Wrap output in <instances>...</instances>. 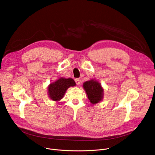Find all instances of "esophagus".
Here are the masks:
<instances>
[{
    "label": "esophagus",
    "mask_w": 155,
    "mask_h": 155,
    "mask_svg": "<svg viewBox=\"0 0 155 155\" xmlns=\"http://www.w3.org/2000/svg\"><path fill=\"white\" fill-rule=\"evenodd\" d=\"M75 81L77 84H80V81H81L80 78H76V79L75 80Z\"/></svg>",
    "instance_id": "obj_1"
}]
</instances>
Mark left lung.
I'll return each instance as SVG.
<instances>
[{
    "mask_svg": "<svg viewBox=\"0 0 155 155\" xmlns=\"http://www.w3.org/2000/svg\"><path fill=\"white\" fill-rule=\"evenodd\" d=\"M83 87L91 103L95 104L102 99L104 90L99 82L93 80L85 81Z\"/></svg>",
    "mask_w": 155,
    "mask_h": 155,
    "instance_id": "obj_1",
    "label": "left lung"
}]
</instances>
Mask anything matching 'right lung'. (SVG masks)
Instances as JSON below:
<instances>
[{
    "label": "right lung",
    "mask_w": 155,
    "mask_h": 155,
    "mask_svg": "<svg viewBox=\"0 0 155 155\" xmlns=\"http://www.w3.org/2000/svg\"><path fill=\"white\" fill-rule=\"evenodd\" d=\"M75 84V82L72 78H60L49 85L48 87V95L53 101H59L63 97L66 90L70 86H74Z\"/></svg>",
    "instance_id": "1"
}]
</instances>
